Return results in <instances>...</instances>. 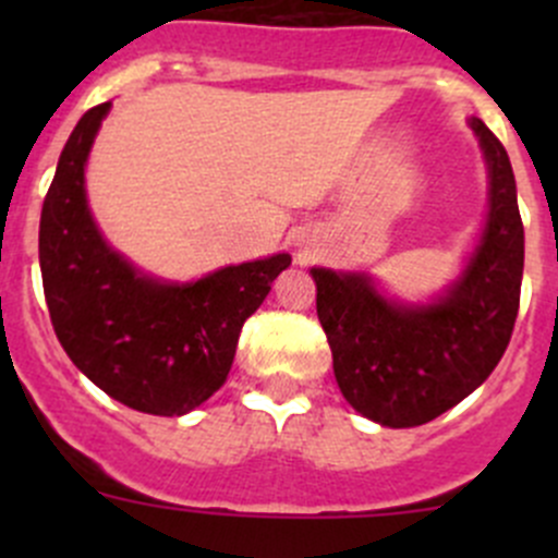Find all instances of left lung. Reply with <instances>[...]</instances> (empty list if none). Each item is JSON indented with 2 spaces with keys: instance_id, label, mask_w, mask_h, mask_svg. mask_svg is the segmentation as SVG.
<instances>
[{
  "instance_id": "left-lung-1",
  "label": "left lung",
  "mask_w": 558,
  "mask_h": 558,
  "mask_svg": "<svg viewBox=\"0 0 558 558\" xmlns=\"http://www.w3.org/2000/svg\"><path fill=\"white\" fill-rule=\"evenodd\" d=\"M492 174L486 232L464 278L429 307L384 300L364 275L313 269L315 311L342 397L393 429L437 418L475 391L502 359L521 302L523 223L508 150L472 118Z\"/></svg>"
}]
</instances>
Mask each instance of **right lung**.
Masks as SVG:
<instances>
[{
  "instance_id": "right-lung-1",
  "label": "right lung",
  "mask_w": 558,
  "mask_h": 558,
  "mask_svg": "<svg viewBox=\"0 0 558 558\" xmlns=\"http://www.w3.org/2000/svg\"><path fill=\"white\" fill-rule=\"evenodd\" d=\"M110 110L83 112L59 156L39 216V269L50 324L66 356L118 402L183 415L227 380L243 324L258 311L289 253L165 286L134 272L99 238L83 167Z\"/></svg>"
}]
</instances>
